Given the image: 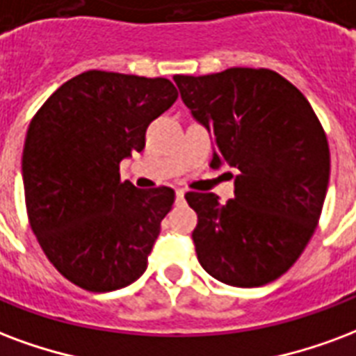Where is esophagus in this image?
<instances>
[{"label": "esophagus", "instance_id": "34e87169", "mask_svg": "<svg viewBox=\"0 0 356 356\" xmlns=\"http://www.w3.org/2000/svg\"><path fill=\"white\" fill-rule=\"evenodd\" d=\"M175 202H177V204L185 202V191H181V188H177V191H175Z\"/></svg>", "mask_w": 356, "mask_h": 356}]
</instances>
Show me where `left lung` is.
Instances as JSON below:
<instances>
[{
    "label": "left lung",
    "instance_id": "left-lung-1",
    "mask_svg": "<svg viewBox=\"0 0 356 356\" xmlns=\"http://www.w3.org/2000/svg\"><path fill=\"white\" fill-rule=\"evenodd\" d=\"M213 136L211 168L238 170L234 198L186 192L202 268L232 286H262L291 268L317 228L330 177L325 130L302 92L272 70L175 75Z\"/></svg>",
    "mask_w": 356,
    "mask_h": 356
}]
</instances>
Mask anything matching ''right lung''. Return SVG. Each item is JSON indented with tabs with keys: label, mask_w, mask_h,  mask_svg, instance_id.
<instances>
[{
	"label": "right lung",
	"mask_w": 356,
	"mask_h": 356,
	"mask_svg": "<svg viewBox=\"0 0 356 356\" xmlns=\"http://www.w3.org/2000/svg\"><path fill=\"white\" fill-rule=\"evenodd\" d=\"M164 77L84 71L31 118L22 152L26 209L52 266L90 292L138 281L173 205L170 186L139 191L118 164L177 99Z\"/></svg>",
	"instance_id": "obj_1"
}]
</instances>
